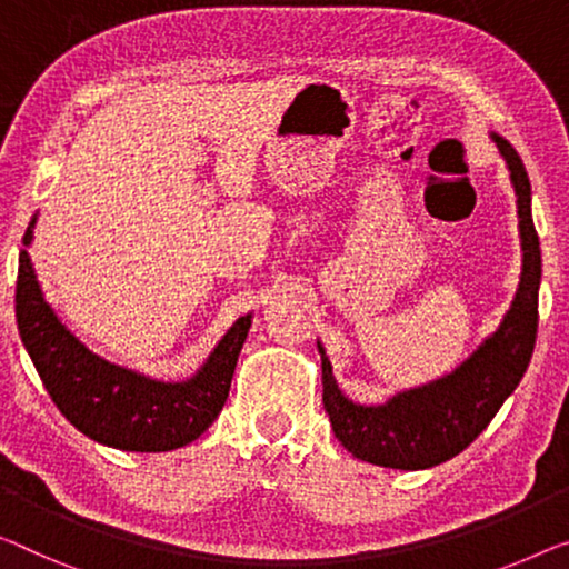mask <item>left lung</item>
Listing matches in <instances>:
<instances>
[{
	"label": "left lung",
	"mask_w": 569,
	"mask_h": 569,
	"mask_svg": "<svg viewBox=\"0 0 569 569\" xmlns=\"http://www.w3.org/2000/svg\"><path fill=\"white\" fill-rule=\"evenodd\" d=\"M511 173L519 207L521 281L501 325L447 376L409 388L386 403H355L339 391L332 362L325 347L321 355V401L332 421L335 437L358 460L393 470H427L460 455L508 396L521 383L529 368L539 325L541 250L531 219V183L519 152L501 134H490Z\"/></svg>",
	"instance_id": "8db88e82"
}]
</instances>
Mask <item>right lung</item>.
<instances>
[{
  "label": "right lung",
  "mask_w": 569,
  "mask_h": 569,
  "mask_svg": "<svg viewBox=\"0 0 569 569\" xmlns=\"http://www.w3.org/2000/svg\"><path fill=\"white\" fill-rule=\"evenodd\" d=\"M36 222L32 217L24 248H30ZM14 313L24 350L58 411L81 435L124 452H168L199 439L230 396L252 325V313L237 319L189 380H156L99 358L68 332L40 291L28 250L20 252Z\"/></svg>",
  "instance_id": "obj_1"
}]
</instances>
